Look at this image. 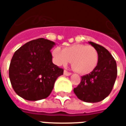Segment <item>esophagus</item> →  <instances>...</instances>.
Returning a JSON list of instances; mask_svg holds the SVG:
<instances>
[{
    "instance_id": "obj_1",
    "label": "esophagus",
    "mask_w": 126,
    "mask_h": 126,
    "mask_svg": "<svg viewBox=\"0 0 126 126\" xmlns=\"http://www.w3.org/2000/svg\"><path fill=\"white\" fill-rule=\"evenodd\" d=\"M63 74H64V75H65V76H70L71 75V73L70 72H67V71H66V70H64V72H63Z\"/></svg>"
}]
</instances>
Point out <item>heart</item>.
I'll list each match as a JSON object with an SVG mask.
<instances>
[{"label":"heart","mask_w":126,"mask_h":126,"mask_svg":"<svg viewBox=\"0 0 126 126\" xmlns=\"http://www.w3.org/2000/svg\"><path fill=\"white\" fill-rule=\"evenodd\" d=\"M52 55L56 64L59 66H65L72 61V69L80 74L90 73L99 63L97 50L84 44H74L63 50L55 47L52 50Z\"/></svg>","instance_id":"b5f03b06"}]
</instances>
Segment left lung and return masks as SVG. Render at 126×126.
Wrapping results in <instances>:
<instances>
[{
  "instance_id": "obj_1",
  "label": "left lung",
  "mask_w": 126,
  "mask_h": 126,
  "mask_svg": "<svg viewBox=\"0 0 126 126\" xmlns=\"http://www.w3.org/2000/svg\"><path fill=\"white\" fill-rule=\"evenodd\" d=\"M89 43L99 53V63L90 74L81 77V81L74 88L79 99L88 103L102 101L110 94L117 76V63L104 47L93 42Z\"/></svg>"
}]
</instances>
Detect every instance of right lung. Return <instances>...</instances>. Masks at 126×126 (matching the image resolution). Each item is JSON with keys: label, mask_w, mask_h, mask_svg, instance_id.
<instances>
[{"label": "right lung", "mask_w": 126, "mask_h": 126, "mask_svg": "<svg viewBox=\"0 0 126 126\" xmlns=\"http://www.w3.org/2000/svg\"><path fill=\"white\" fill-rule=\"evenodd\" d=\"M55 43L38 38L17 49L11 60L9 77L14 90L28 101L45 99L52 92L63 70L52 63L51 49Z\"/></svg>", "instance_id": "obj_1"}]
</instances>
